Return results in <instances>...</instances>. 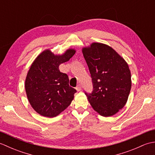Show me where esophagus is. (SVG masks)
Returning a JSON list of instances; mask_svg holds the SVG:
<instances>
[{
  "label": "esophagus",
  "mask_w": 155,
  "mask_h": 155,
  "mask_svg": "<svg viewBox=\"0 0 155 155\" xmlns=\"http://www.w3.org/2000/svg\"><path fill=\"white\" fill-rule=\"evenodd\" d=\"M81 89H82V87L80 84H78V86L76 87V90H77V91H81Z\"/></svg>",
  "instance_id": "esophagus-1"
}]
</instances>
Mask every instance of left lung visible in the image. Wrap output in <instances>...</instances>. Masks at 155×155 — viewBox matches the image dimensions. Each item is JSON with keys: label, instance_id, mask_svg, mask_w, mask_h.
I'll use <instances>...</instances> for the list:
<instances>
[{"label": "left lung", "instance_id": "8db88e82", "mask_svg": "<svg viewBox=\"0 0 155 155\" xmlns=\"http://www.w3.org/2000/svg\"><path fill=\"white\" fill-rule=\"evenodd\" d=\"M83 54L91 73L93 90L85 92L91 105L103 117L118 113L127 103L131 88L128 64L113 48L94 42Z\"/></svg>", "mask_w": 155, "mask_h": 155}]
</instances>
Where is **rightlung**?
<instances>
[{"mask_svg":"<svg viewBox=\"0 0 155 155\" xmlns=\"http://www.w3.org/2000/svg\"><path fill=\"white\" fill-rule=\"evenodd\" d=\"M75 52L68 49L63 54L54 55L46 50L29 69L25 81L26 93L32 107L42 116H57L73 100L77 91L69 86L68 77L61 72L58 67L69 61Z\"/></svg>","mask_w":155,"mask_h":155,"instance_id":"add662e5","label":"right lung"}]
</instances>
